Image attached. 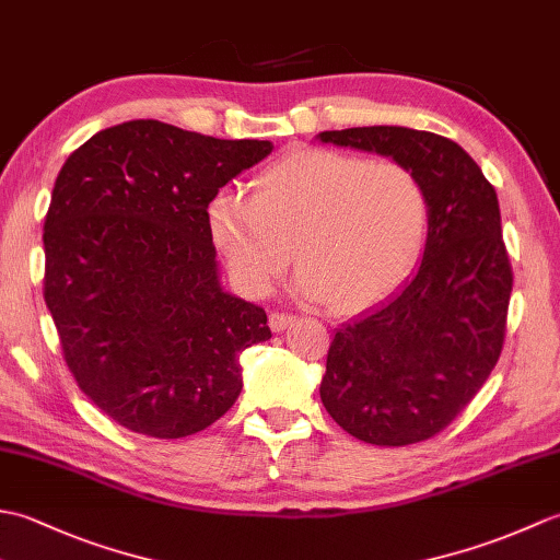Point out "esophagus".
<instances>
[{"mask_svg":"<svg viewBox=\"0 0 560 560\" xmlns=\"http://www.w3.org/2000/svg\"><path fill=\"white\" fill-rule=\"evenodd\" d=\"M295 323V317L291 313H271L269 315V327L273 331H283L287 327H291Z\"/></svg>","mask_w":560,"mask_h":560,"instance_id":"esophagus-1","label":"esophagus"}]
</instances>
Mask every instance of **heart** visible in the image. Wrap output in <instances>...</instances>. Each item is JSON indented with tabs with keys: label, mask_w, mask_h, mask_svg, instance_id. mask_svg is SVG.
Masks as SVG:
<instances>
[{
	"label": "heart",
	"mask_w": 560,
	"mask_h": 560,
	"mask_svg": "<svg viewBox=\"0 0 560 560\" xmlns=\"http://www.w3.org/2000/svg\"><path fill=\"white\" fill-rule=\"evenodd\" d=\"M211 241L249 295H265L299 259V291L355 313L399 289L421 257L428 197L407 165L303 149L267 165L253 199L223 189Z\"/></svg>",
	"instance_id": "heart-1"
}]
</instances>
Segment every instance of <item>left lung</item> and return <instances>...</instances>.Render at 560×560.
<instances>
[{"label":"left lung","mask_w":560,"mask_h":560,"mask_svg":"<svg viewBox=\"0 0 560 560\" xmlns=\"http://www.w3.org/2000/svg\"><path fill=\"white\" fill-rule=\"evenodd\" d=\"M319 141L389 156L419 177L428 241L419 271L337 329L319 397L343 431L401 447L457 419L501 359L513 267L493 185L452 139L409 127H351Z\"/></svg>","instance_id":"left-lung-1"}]
</instances>
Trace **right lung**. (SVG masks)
Returning <instances> with one entry per match:
<instances>
[{
	"label": "right lung",
	"instance_id": "obj_1",
	"mask_svg": "<svg viewBox=\"0 0 560 560\" xmlns=\"http://www.w3.org/2000/svg\"><path fill=\"white\" fill-rule=\"evenodd\" d=\"M271 149L132 120L59 171L43 295L69 373L127 431H205L241 395V353L271 337L265 307L221 289L207 211Z\"/></svg>",
	"mask_w": 560,
	"mask_h": 560
}]
</instances>
